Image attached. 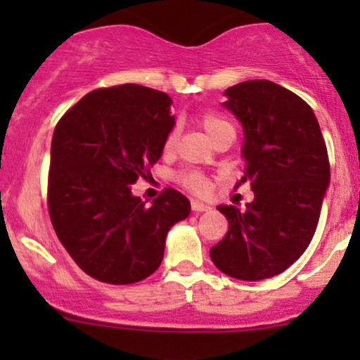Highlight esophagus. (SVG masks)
Returning <instances> with one entry per match:
<instances>
[{
	"label": "esophagus",
	"mask_w": 360,
	"mask_h": 360,
	"mask_svg": "<svg viewBox=\"0 0 360 360\" xmlns=\"http://www.w3.org/2000/svg\"><path fill=\"white\" fill-rule=\"evenodd\" d=\"M210 207L207 205V203H203L200 200H191V210H195V212H205V210H209Z\"/></svg>",
	"instance_id": "1"
}]
</instances>
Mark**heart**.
I'll return each instance as SVG.
<instances>
[{"label": "heart", "instance_id": "b5f03b06", "mask_svg": "<svg viewBox=\"0 0 360 360\" xmlns=\"http://www.w3.org/2000/svg\"><path fill=\"white\" fill-rule=\"evenodd\" d=\"M198 123L202 125V129L205 130L207 136L210 137V141L216 139L219 134L230 132L233 130L231 123L228 120H224L223 116L216 115V112L203 111L198 115ZM177 144V132L176 130H170L169 136L165 137V143H163V151L170 153L174 151ZM177 181L183 188H186L188 191H193V193H205L209 190V177L200 170H183V172L177 174Z\"/></svg>", "mask_w": 360, "mask_h": 360}]
</instances>
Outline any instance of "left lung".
Returning a JSON list of instances; mask_svg holds the SVG:
<instances>
[{
    "instance_id": "8db88e82",
    "label": "left lung",
    "mask_w": 360,
    "mask_h": 360,
    "mask_svg": "<svg viewBox=\"0 0 360 360\" xmlns=\"http://www.w3.org/2000/svg\"><path fill=\"white\" fill-rule=\"evenodd\" d=\"M224 96L245 136L248 169L237 186L250 183L254 200L245 210L219 207L228 231L210 259L230 277L263 281L291 266L314 238L329 184L328 148L311 108L291 90L250 79Z\"/></svg>"
}]
</instances>
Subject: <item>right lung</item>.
<instances>
[{"label": "right lung", "instance_id": "1", "mask_svg": "<svg viewBox=\"0 0 360 360\" xmlns=\"http://www.w3.org/2000/svg\"><path fill=\"white\" fill-rule=\"evenodd\" d=\"M170 97L125 83L86 94L56 125L50 150L49 214L75 263L99 282L127 285L160 266L165 237L190 202L165 188L146 205L130 184L162 157L174 127Z\"/></svg>", "mask_w": 360, "mask_h": 360}]
</instances>
